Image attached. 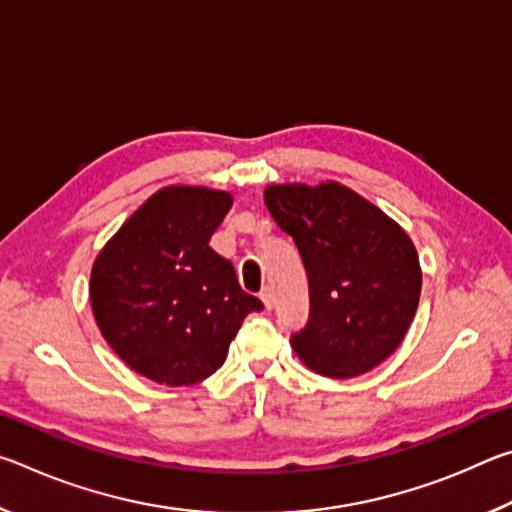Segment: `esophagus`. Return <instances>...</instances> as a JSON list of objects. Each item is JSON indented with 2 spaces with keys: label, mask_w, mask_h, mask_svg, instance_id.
<instances>
[{
  "label": "esophagus",
  "mask_w": 512,
  "mask_h": 512,
  "mask_svg": "<svg viewBox=\"0 0 512 512\" xmlns=\"http://www.w3.org/2000/svg\"><path fill=\"white\" fill-rule=\"evenodd\" d=\"M259 298H262V302H264V307H266V309H271V307H273V289H271V287H264V289H262V293H259Z\"/></svg>",
  "instance_id": "1"
}]
</instances>
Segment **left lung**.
I'll return each instance as SVG.
<instances>
[{"instance_id": "1", "label": "left lung", "mask_w": 512, "mask_h": 512, "mask_svg": "<svg viewBox=\"0 0 512 512\" xmlns=\"http://www.w3.org/2000/svg\"><path fill=\"white\" fill-rule=\"evenodd\" d=\"M264 201L298 246L309 280V320L291 348L309 370L350 379L400 348L422 289L413 241L339 183L271 185Z\"/></svg>"}]
</instances>
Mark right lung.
<instances>
[{
	"label": "right lung",
	"mask_w": 512,
	"mask_h": 512,
	"mask_svg": "<svg viewBox=\"0 0 512 512\" xmlns=\"http://www.w3.org/2000/svg\"><path fill=\"white\" fill-rule=\"evenodd\" d=\"M228 192L164 187L94 259V320L119 359L158 384L189 386L219 370L244 318L262 300L239 287L210 239Z\"/></svg>",
	"instance_id": "obj_1"
}]
</instances>
